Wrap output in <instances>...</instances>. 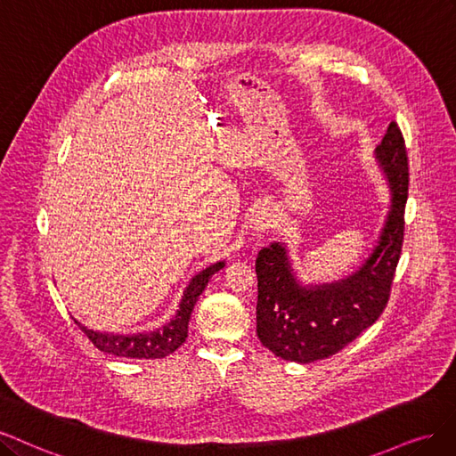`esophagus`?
I'll return each instance as SVG.
<instances>
[{
	"label": "esophagus",
	"mask_w": 456,
	"mask_h": 456,
	"mask_svg": "<svg viewBox=\"0 0 456 456\" xmlns=\"http://www.w3.org/2000/svg\"><path fill=\"white\" fill-rule=\"evenodd\" d=\"M273 216H271V212L269 210H265V208H261L257 214H256V219H254V224H252V229L256 231V232H265L267 229H271L273 227Z\"/></svg>",
	"instance_id": "1"
}]
</instances>
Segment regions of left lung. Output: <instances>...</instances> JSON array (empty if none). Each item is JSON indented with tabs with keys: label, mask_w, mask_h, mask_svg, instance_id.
<instances>
[{
	"label": "left lung",
	"mask_w": 456,
	"mask_h": 456,
	"mask_svg": "<svg viewBox=\"0 0 456 456\" xmlns=\"http://www.w3.org/2000/svg\"><path fill=\"white\" fill-rule=\"evenodd\" d=\"M375 153L388 178L392 207L360 271L341 282L305 288L293 276L282 244L259 249L257 337L274 356L299 363L330 358L358 339L387 308L403 246L409 191V160L398 123L388 125Z\"/></svg>",
	"instance_id": "obj_1"
}]
</instances>
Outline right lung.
<instances>
[{"instance_id": "obj_1", "label": "right lung", "mask_w": 456, "mask_h": 456, "mask_svg": "<svg viewBox=\"0 0 456 456\" xmlns=\"http://www.w3.org/2000/svg\"><path fill=\"white\" fill-rule=\"evenodd\" d=\"M225 265L224 261L210 265L199 273L193 281L189 282L183 299L180 303V311L168 322L167 326L159 328L150 333H138V335H113V333H100L94 330H86L81 326L79 322L76 324L81 328V331L89 337V341L102 352H108V354L119 356V358H138V360H155V358H165L175 348H180L183 341L187 339V326L191 313H193V306L199 299L200 293L207 288L208 281L214 273H217Z\"/></svg>"}]
</instances>
